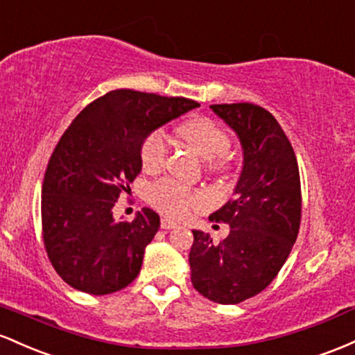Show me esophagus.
Wrapping results in <instances>:
<instances>
[{"instance_id":"obj_1","label":"esophagus","mask_w":355,"mask_h":355,"mask_svg":"<svg viewBox=\"0 0 355 355\" xmlns=\"http://www.w3.org/2000/svg\"><path fill=\"white\" fill-rule=\"evenodd\" d=\"M176 226H178V223L169 220V218H162V220H161V228L162 230H173V228H176Z\"/></svg>"}]
</instances>
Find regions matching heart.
<instances>
[{
	"label": "heart",
	"instance_id": "obj_1",
	"mask_svg": "<svg viewBox=\"0 0 355 355\" xmlns=\"http://www.w3.org/2000/svg\"><path fill=\"white\" fill-rule=\"evenodd\" d=\"M178 134L199 156L209 161V169H225V154L230 149V135L216 122L208 117L189 119L184 124L179 125ZM167 153H169V142H167L166 132L162 129L153 130L144 139L141 147L142 167L149 173H156L166 164ZM147 198L157 211L174 218L184 216L191 208L205 202V194L201 191L189 188L169 178L150 184Z\"/></svg>",
	"mask_w": 355,
	"mask_h": 355
}]
</instances>
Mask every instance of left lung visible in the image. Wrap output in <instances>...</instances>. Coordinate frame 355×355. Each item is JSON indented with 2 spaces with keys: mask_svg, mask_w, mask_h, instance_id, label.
Masks as SVG:
<instances>
[{
  "mask_svg": "<svg viewBox=\"0 0 355 355\" xmlns=\"http://www.w3.org/2000/svg\"><path fill=\"white\" fill-rule=\"evenodd\" d=\"M240 137L243 171L234 198L209 216L230 225L214 243L193 230L191 282L208 300L240 304L265 290L288 258L302 220L300 173L293 147L268 110L254 103L211 105Z\"/></svg>",
  "mask_w": 355,
  "mask_h": 355,
  "instance_id": "left-lung-1",
  "label": "left lung"
}]
</instances>
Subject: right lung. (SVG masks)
<instances>
[{
    "label": "right lung",
    "instance_id": "right-lung-1",
    "mask_svg": "<svg viewBox=\"0 0 355 355\" xmlns=\"http://www.w3.org/2000/svg\"><path fill=\"white\" fill-rule=\"evenodd\" d=\"M198 102L121 89L82 110L60 137L42 189L43 243L62 280L90 295L132 284L159 214L142 208L132 223L114 221L112 208L141 173V147L157 127Z\"/></svg>",
    "mask_w": 355,
    "mask_h": 355
}]
</instances>
